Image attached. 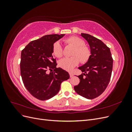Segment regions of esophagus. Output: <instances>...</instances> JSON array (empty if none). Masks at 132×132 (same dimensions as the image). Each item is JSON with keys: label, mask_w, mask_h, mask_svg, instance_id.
Segmentation results:
<instances>
[{"label": "esophagus", "mask_w": 132, "mask_h": 132, "mask_svg": "<svg viewBox=\"0 0 132 132\" xmlns=\"http://www.w3.org/2000/svg\"><path fill=\"white\" fill-rule=\"evenodd\" d=\"M69 75H70V78L73 77V76H74L73 73H71V72H70V73H69Z\"/></svg>", "instance_id": "34e87169"}]
</instances>
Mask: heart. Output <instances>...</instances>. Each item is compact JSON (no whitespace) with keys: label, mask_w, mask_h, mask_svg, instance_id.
Masks as SVG:
<instances>
[{"label":"heart","mask_w":132,"mask_h":132,"mask_svg":"<svg viewBox=\"0 0 132 132\" xmlns=\"http://www.w3.org/2000/svg\"><path fill=\"white\" fill-rule=\"evenodd\" d=\"M67 46L73 47L70 58H64L58 62V65L61 68L66 70H72L79 64L80 61L81 64H85L89 61L91 57V51L85 45L83 39L77 36H72L63 40ZM53 54L57 58H61L63 55V48L59 42H55L52 47Z\"/></svg>","instance_id":"b5f03b06"}]
</instances>
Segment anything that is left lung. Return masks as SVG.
Masks as SVG:
<instances>
[{
  "label": "left lung",
  "instance_id": "8db88e82",
  "mask_svg": "<svg viewBox=\"0 0 132 132\" xmlns=\"http://www.w3.org/2000/svg\"><path fill=\"white\" fill-rule=\"evenodd\" d=\"M81 36L88 42L91 57L84 65L79 67L82 73L78 76L80 82L74 87L76 93L87 99L101 95L109 85L113 68V58L110 48L100 39L87 34Z\"/></svg>",
  "mask_w": 132,
  "mask_h": 132
}]
</instances>
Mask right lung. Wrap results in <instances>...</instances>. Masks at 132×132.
Listing matches in <instances>:
<instances>
[{
  "label": "right lung",
  "instance_id": "1",
  "mask_svg": "<svg viewBox=\"0 0 132 132\" xmlns=\"http://www.w3.org/2000/svg\"><path fill=\"white\" fill-rule=\"evenodd\" d=\"M64 36L45 35L30 42L21 51L20 73L23 83L28 91L39 100L54 97L61 83L70 78L67 71L56 67V59L52 55L54 43Z\"/></svg>",
  "mask_w": 132,
  "mask_h": 132
}]
</instances>
